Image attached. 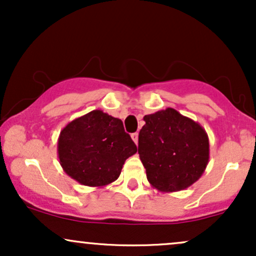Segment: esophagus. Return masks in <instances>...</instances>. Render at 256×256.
Wrapping results in <instances>:
<instances>
[{"label": "esophagus", "instance_id": "obj_1", "mask_svg": "<svg viewBox=\"0 0 256 256\" xmlns=\"http://www.w3.org/2000/svg\"><path fill=\"white\" fill-rule=\"evenodd\" d=\"M131 138H132V140H134V142L137 144V143H138V134H137V132H134V134H131Z\"/></svg>", "mask_w": 256, "mask_h": 256}]
</instances>
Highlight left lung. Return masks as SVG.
<instances>
[{"instance_id":"obj_1","label":"left lung","mask_w":256,"mask_h":256,"mask_svg":"<svg viewBox=\"0 0 256 256\" xmlns=\"http://www.w3.org/2000/svg\"><path fill=\"white\" fill-rule=\"evenodd\" d=\"M138 134V154L149 183L179 192L201 177L210 158L207 134L173 108L149 114Z\"/></svg>"}]
</instances>
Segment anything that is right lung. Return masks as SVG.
<instances>
[{
	"label": "right lung",
	"instance_id": "obj_1",
	"mask_svg": "<svg viewBox=\"0 0 256 256\" xmlns=\"http://www.w3.org/2000/svg\"><path fill=\"white\" fill-rule=\"evenodd\" d=\"M58 158L64 172L89 186L118 179L125 160L137 152L122 122L102 110L73 120L61 131Z\"/></svg>",
	"mask_w": 256,
	"mask_h": 256
}]
</instances>
